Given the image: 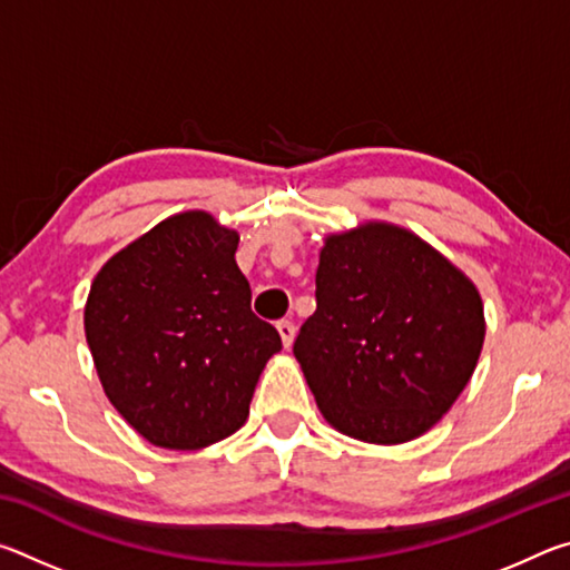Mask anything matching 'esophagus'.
I'll return each instance as SVG.
<instances>
[{"instance_id": "obj_1", "label": "esophagus", "mask_w": 570, "mask_h": 570, "mask_svg": "<svg viewBox=\"0 0 570 570\" xmlns=\"http://www.w3.org/2000/svg\"><path fill=\"white\" fill-rule=\"evenodd\" d=\"M276 330H278V336H282V342H284V346L288 350V346L294 344V334H296V326L292 324V322H278L276 324Z\"/></svg>"}]
</instances>
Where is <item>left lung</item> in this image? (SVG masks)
Masks as SVG:
<instances>
[{
	"mask_svg": "<svg viewBox=\"0 0 570 570\" xmlns=\"http://www.w3.org/2000/svg\"><path fill=\"white\" fill-rule=\"evenodd\" d=\"M478 286L412 230L366 220L330 234L316 312L294 342L324 420L372 445H402L442 420L475 372Z\"/></svg>",
	"mask_w": 570,
	"mask_h": 570,
	"instance_id": "left-lung-1",
	"label": "left lung"
}]
</instances>
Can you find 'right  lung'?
I'll return each instance as SVG.
<instances>
[{"label": "right lung", "instance_id": "right-lung-1", "mask_svg": "<svg viewBox=\"0 0 570 570\" xmlns=\"http://www.w3.org/2000/svg\"><path fill=\"white\" fill-rule=\"evenodd\" d=\"M238 230L183 210L110 256L92 278L85 336L122 420L166 450H200L244 428L282 336L250 312Z\"/></svg>", "mask_w": 570, "mask_h": 570}]
</instances>
